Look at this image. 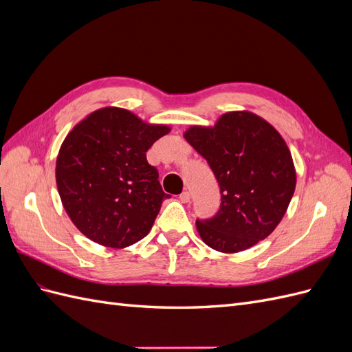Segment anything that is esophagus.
I'll use <instances>...</instances> for the list:
<instances>
[{"label":"esophagus","mask_w":352,"mask_h":352,"mask_svg":"<svg viewBox=\"0 0 352 352\" xmlns=\"http://www.w3.org/2000/svg\"><path fill=\"white\" fill-rule=\"evenodd\" d=\"M179 199L182 202H189L190 201V194L188 192V190H184V192L179 195Z\"/></svg>","instance_id":"1"}]
</instances>
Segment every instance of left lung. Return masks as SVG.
Masks as SVG:
<instances>
[{"label": "left lung", "mask_w": 352, "mask_h": 352, "mask_svg": "<svg viewBox=\"0 0 352 352\" xmlns=\"http://www.w3.org/2000/svg\"><path fill=\"white\" fill-rule=\"evenodd\" d=\"M184 136L207 160L221 194L216 216L197 220L201 239L216 251L239 252L267 238L296 184L292 155L279 132L257 114L232 111L212 127H189Z\"/></svg>", "instance_id": "left-lung-1"}]
</instances>
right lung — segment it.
Here are the masks:
<instances>
[{
	"label": "right lung",
	"mask_w": 352,
	"mask_h": 352,
	"mask_svg": "<svg viewBox=\"0 0 352 352\" xmlns=\"http://www.w3.org/2000/svg\"><path fill=\"white\" fill-rule=\"evenodd\" d=\"M168 132L117 107L94 111L73 127L60 148L56 180L63 207L85 236L124 248L148 235L168 195L146 151Z\"/></svg>",
	"instance_id": "add662e5"
}]
</instances>
